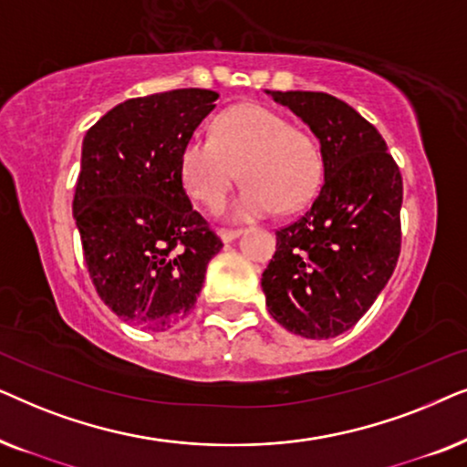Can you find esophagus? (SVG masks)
I'll use <instances>...</instances> for the list:
<instances>
[{
    "instance_id": "1",
    "label": "esophagus",
    "mask_w": 467,
    "mask_h": 467,
    "mask_svg": "<svg viewBox=\"0 0 467 467\" xmlns=\"http://www.w3.org/2000/svg\"><path fill=\"white\" fill-rule=\"evenodd\" d=\"M240 229H221L219 232V238L223 240V242H234L235 238H240Z\"/></svg>"
}]
</instances>
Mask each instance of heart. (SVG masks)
I'll return each instance as SVG.
<instances>
[{"label":"heart","instance_id":"b5f03b06","mask_svg":"<svg viewBox=\"0 0 467 467\" xmlns=\"http://www.w3.org/2000/svg\"><path fill=\"white\" fill-rule=\"evenodd\" d=\"M238 176L246 184L229 208L234 219L296 213L321 187V149L270 108L234 106L216 119L213 138L193 136L182 146L181 181L195 202L216 210Z\"/></svg>","mask_w":467,"mask_h":467}]
</instances>
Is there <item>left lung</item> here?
<instances>
[{
    "label": "left lung",
    "mask_w": 467,
    "mask_h": 467,
    "mask_svg": "<svg viewBox=\"0 0 467 467\" xmlns=\"http://www.w3.org/2000/svg\"><path fill=\"white\" fill-rule=\"evenodd\" d=\"M321 144L323 184L276 232L261 286L274 321L310 340L353 327L391 278L401 246V174L379 130L327 93L265 91Z\"/></svg>",
    "instance_id": "1"
}]
</instances>
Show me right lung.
Masks as SVG:
<instances>
[{
    "mask_svg": "<svg viewBox=\"0 0 467 467\" xmlns=\"http://www.w3.org/2000/svg\"><path fill=\"white\" fill-rule=\"evenodd\" d=\"M216 99L208 88L127 99L82 140L76 227L98 296L125 323H181L223 248L181 181L182 146Z\"/></svg>",
    "mask_w": 467,
    "mask_h": 467,
    "instance_id": "obj_1",
    "label": "right lung"
}]
</instances>
